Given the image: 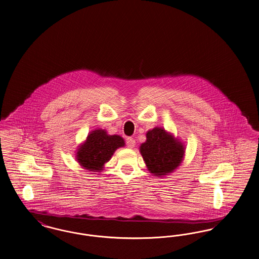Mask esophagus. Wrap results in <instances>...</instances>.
I'll return each instance as SVG.
<instances>
[{
	"label": "esophagus",
	"instance_id": "34e87169",
	"mask_svg": "<svg viewBox=\"0 0 259 259\" xmlns=\"http://www.w3.org/2000/svg\"><path fill=\"white\" fill-rule=\"evenodd\" d=\"M125 142H126V146L128 148H134L136 146V140L133 137H127Z\"/></svg>",
	"mask_w": 259,
	"mask_h": 259
}]
</instances>
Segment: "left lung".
<instances>
[{
    "label": "left lung",
    "mask_w": 259,
    "mask_h": 259,
    "mask_svg": "<svg viewBox=\"0 0 259 259\" xmlns=\"http://www.w3.org/2000/svg\"><path fill=\"white\" fill-rule=\"evenodd\" d=\"M146 166L154 177L171 174L183 160V143L163 127H154L146 134V141L139 147Z\"/></svg>",
    "instance_id": "1"
}]
</instances>
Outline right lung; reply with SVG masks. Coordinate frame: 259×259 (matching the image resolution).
I'll return each mask as SVG.
<instances>
[{"mask_svg": "<svg viewBox=\"0 0 259 259\" xmlns=\"http://www.w3.org/2000/svg\"><path fill=\"white\" fill-rule=\"evenodd\" d=\"M124 146L122 136H109L105 130H95L77 150L76 160L82 168L100 172L115 151Z\"/></svg>", "mask_w": 259, "mask_h": 259, "instance_id": "obj_1", "label": "right lung"}]
</instances>
